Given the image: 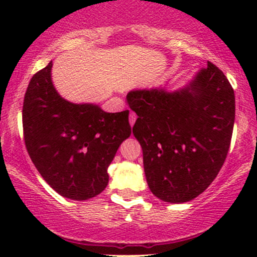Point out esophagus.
<instances>
[{
	"mask_svg": "<svg viewBox=\"0 0 257 257\" xmlns=\"http://www.w3.org/2000/svg\"><path fill=\"white\" fill-rule=\"evenodd\" d=\"M136 120H137V114L134 113V112L129 113V123H131L132 126L134 125V123H136Z\"/></svg>",
	"mask_w": 257,
	"mask_h": 257,
	"instance_id": "34e87169",
	"label": "esophagus"
}]
</instances>
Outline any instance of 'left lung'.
Wrapping results in <instances>:
<instances>
[{"label":"left lung","instance_id":"left-lung-1","mask_svg":"<svg viewBox=\"0 0 257 257\" xmlns=\"http://www.w3.org/2000/svg\"><path fill=\"white\" fill-rule=\"evenodd\" d=\"M133 134L143 149L145 177L160 200L179 204L200 195L219 174L231 142L235 94L211 62L175 92L132 90Z\"/></svg>","mask_w":257,"mask_h":257}]
</instances>
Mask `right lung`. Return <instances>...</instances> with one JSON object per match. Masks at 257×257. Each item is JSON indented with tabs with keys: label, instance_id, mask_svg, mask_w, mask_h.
Returning a JSON list of instances; mask_svg holds the SVG:
<instances>
[{
	"label": "right lung",
	"instance_id": "add662e5",
	"mask_svg": "<svg viewBox=\"0 0 257 257\" xmlns=\"http://www.w3.org/2000/svg\"><path fill=\"white\" fill-rule=\"evenodd\" d=\"M52 62L35 74L23 100L22 124L35 167L59 195L87 200L108 185V167L132 133L129 110L107 113L74 104L57 93Z\"/></svg>",
	"mask_w": 257,
	"mask_h": 257
}]
</instances>
